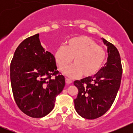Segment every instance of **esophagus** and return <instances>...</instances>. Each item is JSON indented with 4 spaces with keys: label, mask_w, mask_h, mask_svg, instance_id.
<instances>
[{
    "label": "esophagus",
    "mask_w": 133,
    "mask_h": 133,
    "mask_svg": "<svg viewBox=\"0 0 133 133\" xmlns=\"http://www.w3.org/2000/svg\"><path fill=\"white\" fill-rule=\"evenodd\" d=\"M65 82H66V84H70V83H72V80L69 79V78H65Z\"/></svg>",
    "instance_id": "1"
}]
</instances>
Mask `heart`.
I'll return each instance as SVG.
<instances>
[{
  "label": "heart",
  "mask_w": 133,
  "mask_h": 133,
  "mask_svg": "<svg viewBox=\"0 0 133 133\" xmlns=\"http://www.w3.org/2000/svg\"><path fill=\"white\" fill-rule=\"evenodd\" d=\"M55 59L58 68L63 70L72 63L75 64L64 70V73L70 77L84 75L92 77L102 69L106 52L103 48L88 36H76L67 41L66 46H59L55 50Z\"/></svg>",
  "instance_id": "1"
}]
</instances>
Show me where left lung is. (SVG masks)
<instances>
[{
    "label": "left lung",
    "mask_w": 133,
    "mask_h": 133,
    "mask_svg": "<svg viewBox=\"0 0 133 133\" xmlns=\"http://www.w3.org/2000/svg\"><path fill=\"white\" fill-rule=\"evenodd\" d=\"M107 46V61L99 72L92 77L75 81L78 90L75 100L77 113L87 119L104 115L112 106L121 85L123 69L121 56L115 46L102 38Z\"/></svg>",
    "instance_id": "1"
}]
</instances>
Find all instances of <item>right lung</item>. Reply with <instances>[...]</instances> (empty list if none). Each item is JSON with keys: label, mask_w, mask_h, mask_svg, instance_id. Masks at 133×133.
Listing matches in <instances>:
<instances>
[{"label": "right lung", "mask_w": 133, "mask_h": 133, "mask_svg": "<svg viewBox=\"0 0 133 133\" xmlns=\"http://www.w3.org/2000/svg\"><path fill=\"white\" fill-rule=\"evenodd\" d=\"M56 69L55 56L45 51L39 34L18 45L10 63V82L15 102L24 114L41 118L52 111L65 85L64 77Z\"/></svg>", "instance_id": "obj_1"}]
</instances>
